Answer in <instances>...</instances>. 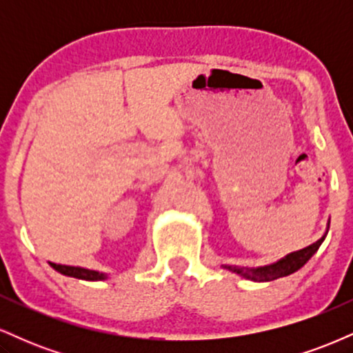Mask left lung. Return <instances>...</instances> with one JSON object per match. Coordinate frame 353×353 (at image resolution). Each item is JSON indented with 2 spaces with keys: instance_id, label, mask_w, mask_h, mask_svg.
<instances>
[{
  "instance_id": "8db88e82",
  "label": "left lung",
  "mask_w": 353,
  "mask_h": 353,
  "mask_svg": "<svg viewBox=\"0 0 353 353\" xmlns=\"http://www.w3.org/2000/svg\"><path fill=\"white\" fill-rule=\"evenodd\" d=\"M329 228H330V221L327 222L325 232H323V236L320 237L317 242L303 247L301 250H295V252L283 255V257L279 259V261L270 262V264L257 265V267H241V265L222 264V269L230 270V272L241 275V277L247 279V281H254V282H269V281H275V279L287 277V275L297 272L299 269H302V267L309 262L312 255L317 252L319 247L322 245L323 241H325Z\"/></svg>"
}]
</instances>
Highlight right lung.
Masks as SVG:
<instances>
[{
	"instance_id": "obj_1",
	"label": "right lung",
	"mask_w": 353,
	"mask_h": 353,
	"mask_svg": "<svg viewBox=\"0 0 353 353\" xmlns=\"http://www.w3.org/2000/svg\"><path fill=\"white\" fill-rule=\"evenodd\" d=\"M50 265L54 270H58L59 274L68 275V277H74V279H81V281H106L109 275L106 272H99V270H92V269H86V267H74V265H61V264H54V262H50Z\"/></svg>"
}]
</instances>
